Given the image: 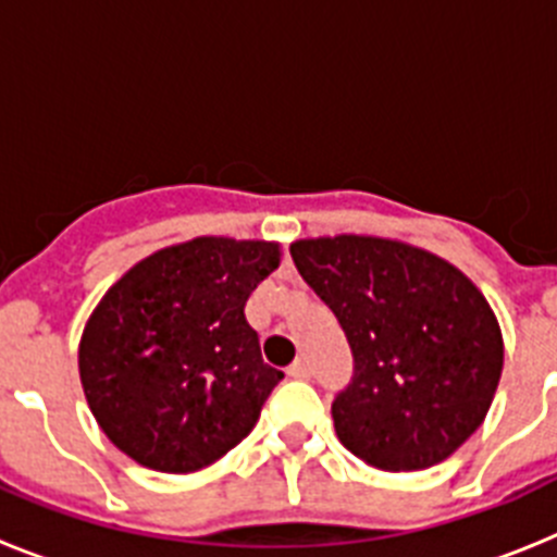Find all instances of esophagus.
<instances>
[{
    "label": "esophagus",
    "mask_w": 557,
    "mask_h": 557,
    "mask_svg": "<svg viewBox=\"0 0 557 557\" xmlns=\"http://www.w3.org/2000/svg\"><path fill=\"white\" fill-rule=\"evenodd\" d=\"M287 376H293V379H307V376H309L307 362H304V359H295L293 366L287 368Z\"/></svg>",
    "instance_id": "34e87169"
}]
</instances>
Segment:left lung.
<instances>
[{"label":"left lung","instance_id":"left-lung-1","mask_svg":"<svg viewBox=\"0 0 557 557\" xmlns=\"http://www.w3.org/2000/svg\"><path fill=\"white\" fill-rule=\"evenodd\" d=\"M304 282L346 332L354 376L332 401L339 444L382 471L446 460L494 401L502 332L449 262L379 236L289 245Z\"/></svg>","mask_w":557,"mask_h":557}]
</instances>
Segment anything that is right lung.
<instances>
[{
	"label": "right lung",
	"mask_w": 557,
	"mask_h": 557,
	"mask_svg": "<svg viewBox=\"0 0 557 557\" xmlns=\"http://www.w3.org/2000/svg\"><path fill=\"white\" fill-rule=\"evenodd\" d=\"M275 268V243L198 236L102 295L81 339V382L116 449L189 474L253 430L284 373L262 359L245 304Z\"/></svg>",
	"instance_id": "obj_1"
}]
</instances>
